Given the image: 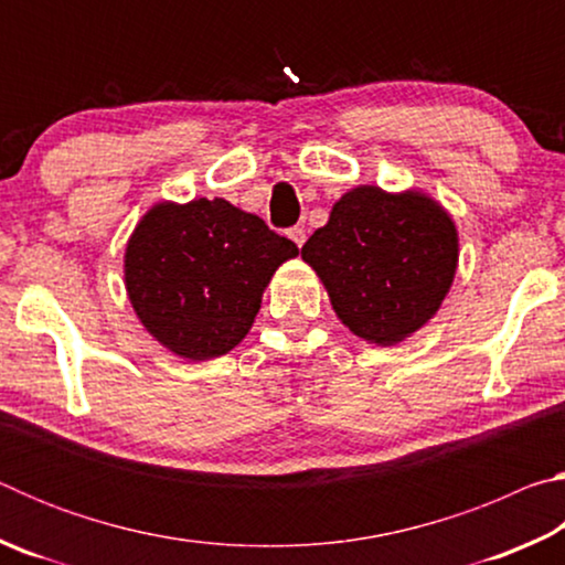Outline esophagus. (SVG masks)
<instances>
[{"mask_svg": "<svg viewBox=\"0 0 565 565\" xmlns=\"http://www.w3.org/2000/svg\"><path fill=\"white\" fill-rule=\"evenodd\" d=\"M289 236L294 238V244H296V246H303V242H306V232H303V226H294V228H289Z\"/></svg>", "mask_w": 565, "mask_h": 565, "instance_id": "esophagus-1", "label": "esophagus"}]
</instances>
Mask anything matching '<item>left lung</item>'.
<instances>
[{"mask_svg": "<svg viewBox=\"0 0 565 565\" xmlns=\"http://www.w3.org/2000/svg\"><path fill=\"white\" fill-rule=\"evenodd\" d=\"M327 286L341 323L381 347L424 327L451 289L458 236L424 194L359 186L331 209L329 224L301 246Z\"/></svg>", "mask_w": 565, "mask_h": 565, "instance_id": "obj_1", "label": "left lung"}]
</instances>
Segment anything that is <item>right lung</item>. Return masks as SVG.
<instances>
[{
    "label": "right lung",
    "mask_w": 565,
    "mask_h": 565,
    "mask_svg": "<svg viewBox=\"0 0 565 565\" xmlns=\"http://www.w3.org/2000/svg\"><path fill=\"white\" fill-rule=\"evenodd\" d=\"M299 254L291 238L224 199L157 204L124 256L134 311L169 351L206 361L232 351L279 264Z\"/></svg>",
    "instance_id": "right-lung-1"
}]
</instances>
